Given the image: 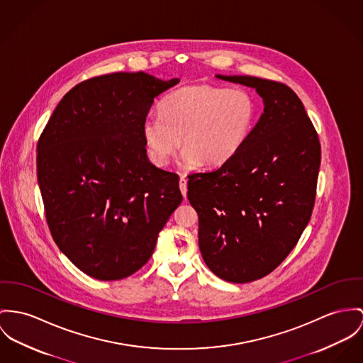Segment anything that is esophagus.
<instances>
[{"label":"esophagus","instance_id":"obj_1","mask_svg":"<svg viewBox=\"0 0 363 363\" xmlns=\"http://www.w3.org/2000/svg\"><path fill=\"white\" fill-rule=\"evenodd\" d=\"M179 189H181L182 196L186 197V192H188V181H186V178H184V177H181V179H179Z\"/></svg>","mask_w":363,"mask_h":363}]
</instances>
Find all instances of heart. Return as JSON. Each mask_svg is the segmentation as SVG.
<instances>
[{"label":"heart","instance_id":"heart-1","mask_svg":"<svg viewBox=\"0 0 363 363\" xmlns=\"http://www.w3.org/2000/svg\"><path fill=\"white\" fill-rule=\"evenodd\" d=\"M159 112L142 124L147 155L156 166L164 167L181 145L185 167H218L249 140L257 102L245 89L189 84L166 95Z\"/></svg>","mask_w":363,"mask_h":363}]
</instances>
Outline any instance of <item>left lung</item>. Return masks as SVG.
I'll return each mask as SVG.
<instances>
[{
    "label": "left lung",
    "mask_w": 363,
    "mask_h": 363,
    "mask_svg": "<svg viewBox=\"0 0 363 363\" xmlns=\"http://www.w3.org/2000/svg\"><path fill=\"white\" fill-rule=\"evenodd\" d=\"M217 77L254 88L264 113L229 162L188 177V199L199 216L206 265L226 281L249 283L278 268L309 223L320 143L303 102L286 84Z\"/></svg>",
    "instance_id": "8db88e82"
}]
</instances>
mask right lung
Segmentation results:
<instances>
[{"label":"right lung","instance_id":"add662e5","mask_svg":"<svg viewBox=\"0 0 363 363\" xmlns=\"http://www.w3.org/2000/svg\"><path fill=\"white\" fill-rule=\"evenodd\" d=\"M179 83L143 72L77 84L37 143V178L56 246L98 280L140 269L181 204L179 177L153 166L142 124L155 99Z\"/></svg>","mask_w":363,"mask_h":363}]
</instances>
